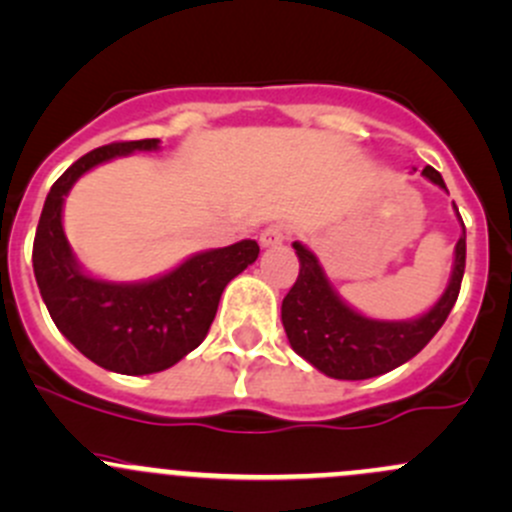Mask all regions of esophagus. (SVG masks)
I'll list each match as a JSON object with an SVG mask.
<instances>
[{"instance_id": "obj_1", "label": "esophagus", "mask_w": 512, "mask_h": 512, "mask_svg": "<svg viewBox=\"0 0 512 512\" xmlns=\"http://www.w3.org/2000/svg\"><path fill=\"white\" fill-rule=\"evenodd\" d=\"M287 237V230L282 225H270L260 232V245L262 247H272V245H280L282 240Z\"/></svg>"}]
</instances>
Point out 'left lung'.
<instances>
[{
	"label": "left lung",
	"instance_id": "left-lung-1",
	"mask_svg": "<svg viewBox=\"0 0 512 512\" xmlns=\"http://www.w3.org/2000/svg\"><path fill=\"white\" fill-rule=\"evenodd\" d=\"M421 175L446 190V183L436 168L426 165ZM453 210L458 215L456 203ZM292 247L299 257V277L282 299V327L292 349L302 359H307L322 374L344 381L381 376L414 359L451 314L466 270V227H463L453 252L451 280L438 302L421 317L389 322V319L364 317L349 307L332 287L317 255L302 242H292Z\"/></svg>",
	"mask_w": 512,
	"mask_h": 512
}]
</instances>
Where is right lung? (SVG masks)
<instances>
[{
	"label": "right lung",
	"instance_id": "right-lung-1",
	"mask_svg": "<svg viewBox=\"0 0 512 512\" xmlns=\"http://www.w3.org/2000/svg\"><path fill=\"white\" fill-rule=\"evenodd\" d=\"M158 138L101 146L76 160L46 195L34 237V277L56 329L86 359L128 376L156 374L200 347L218 312L220 294L260 245H235L190 255L165 275L143 282H108L89 275L64 235V200L96 165L136 151H158Z\"/></svg>",
	"mask_w": 512,
	"mask_h": 512
}]
</instances>
